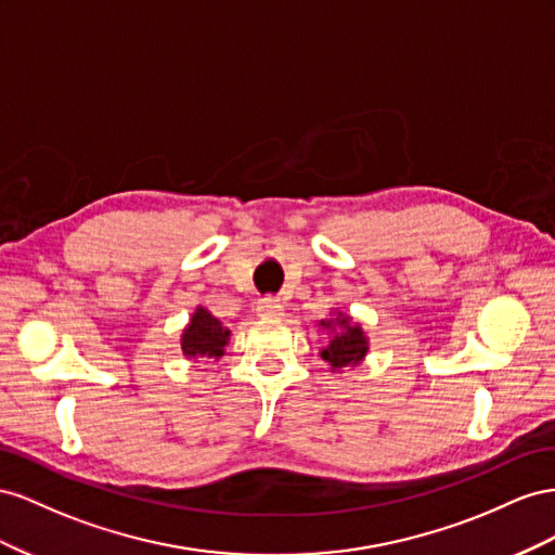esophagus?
I'll return each mask as SVG.
<instances>
[{
    "label": "esophagus",
    "mask_w": 555,
    "mask_h": 555,
    "mask_svg": "<svg viewBox=\"0 0 555 555\" xmlns=\"http://www.w3.org/2000/svg\"><path fill=\"white\" fill-rule=\"evenodd\" d=\"M256 311H258L260 319H281V315H283V307L276 302L274 297L258 299Z\"/></svg>",
    "instance_id": "1"
}]
</instances>
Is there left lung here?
<instances>
[{
  "label": "left lung",
  "instance_id": "1",
  "mask_svg": "<svg viewBox=\"0 0 555 555\" xmlns=\"http://www.w3.org/2000/svg\"><path fill=\"white\" fill-rule=\"evenodd\" d=\"M319 325L332 332L330 344L321 348V358L332 367V372L356 367L365 360L370 351V341L362 327L351 321V315L337 313L335 319H325Z\"/></svg>",
  "mask_w": 555,
  "mask_h": 555
}]
</instances>
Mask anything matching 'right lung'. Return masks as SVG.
<instances>
[{
    "label": "right lung",
    "instance_id": "obj_1",
    "mask_svg": "<svg viewBox=\"0 0 555 555\" xmlns=\"http://www.w3.org/2000/svg\"><path fill=\"white\" fill-rule=\"evenodd\" d=\"M230 341V330L223 327L211 311L197 307L193 319L181 335V351L185 358H220Z\"/></svg>",
    "mask_w": 555,
    "mask_h": 555
}]
</instances>
